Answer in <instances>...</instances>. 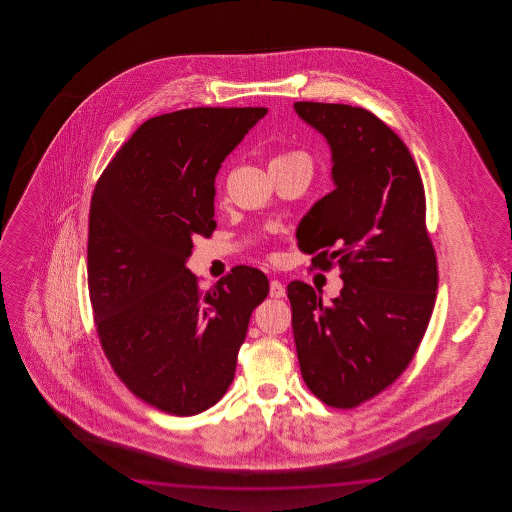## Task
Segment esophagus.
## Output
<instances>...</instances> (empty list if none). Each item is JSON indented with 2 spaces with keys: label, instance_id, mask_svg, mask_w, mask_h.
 <instances>
[{
  "label": "esophagus",
  "instance_id": "obj_1",
  "mask_svg": "<svg viewBox=\"0 0 512 512\" xmlns=\"http://www.w3.org/2000/svg\"><path fill=\"white\" fill-rule=\"evenodd\" d=\"M269 294H271V298H283L285 296V285L278 282V280H272L271 285H269Z\"/></svg>",
  "mask_w": 512,
  "mask_h": 512
}]
</instances>
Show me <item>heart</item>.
Returning a JSON list of instances; mask_svg holds the SVG:
<instances>
[{"mask_svg":"<svg viewBox=\"0 0 512 512\" xmlns=\"http://www.w3.org/2000/svg\"><path fill=\"white\" fill-rule=\"evenodd\" d=\"M293 157H304L302 153H283V155H278L274 161H280V159H293Z\"/></svg>","mask_w":512,"mask_h":512,"instance_id":"heart-1","label":"heart"}]
</instances>
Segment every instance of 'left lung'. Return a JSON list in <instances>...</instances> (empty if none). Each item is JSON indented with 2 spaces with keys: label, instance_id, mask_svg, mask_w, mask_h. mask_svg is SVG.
Returning a JSON list of instances; mask_svg holds the SVG:
<instances>
[{
  "label": "left lung",
  "instance_id": "obj_1",
  "mask_svg": "<svg viewBox=\"0 0 512 512\" xmlns=\"http://www.w3.org/2000/svg\"><path fill=\"white\" fill-rule=\"evenodd\" d=\"M326 137L335 190L296 230L313 265H340L331 304L291 282L293 333L305 384L322 403L355 408L386 390L425 337L434 311L437 261L425 225V188L397 133L368 109L294 102Z\"/></svg>",
  "mask_w": 512,
  "mask_h": 512
}]
</instances>
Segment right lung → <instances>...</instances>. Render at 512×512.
<instances>
[{
    "mask_svg": "<svg viewBox=\"0 0 512 512\" xmlns=\"http://www.w3.org/2000/svg\"><path fill=\"white\" fill-rule=\"evenodd\" d=\"M267 108H190L146 120L100 175L89 208L87 283L120 381L166 414L196 415L234 379L252 311L269 294L240 265L203 291L186 269L212 236L221 163Z\"/></svg>",
    "mask_w": 512,
    "mask_h": 512,
    "instance_id": "add662e5",
    "label": "right lung"
}]
</instances>
